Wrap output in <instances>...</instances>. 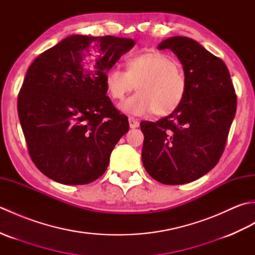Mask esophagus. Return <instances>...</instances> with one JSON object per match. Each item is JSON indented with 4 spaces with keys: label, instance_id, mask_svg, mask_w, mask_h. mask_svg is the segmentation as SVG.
I'll list each match as a JSON object with an SVG mask.
<instances>
[{
    "label": "esophagus",
    "instance_id": "obj_1",
    "mask_svg": "<svg viewBox=\"0 0 255 255\" xmlns=\"http://www.w3.org/2000/svg\"><path fill=\"white\" fill-rule=\"evenodd\" d=\"M128 122H129V127H130V128L133 129V128H138V127H139V122L137 121L136 118L129 117Z\"/></svg>",
    "mask_w": 255,
    "mask_h": 255
}]
</instances>
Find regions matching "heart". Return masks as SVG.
<instances>
[{
  "mask_svg": "<svg viewBox=\"0 0 255 255\" xmlns=\"http://www.w3.org/2000/svg\"><path fill=\"white\" fill-rule=\"evenodd\" d=\"M138 93L119 108L132 116L169 115L182 104L187 83L174 59L160 51L136 55L127 60V71L112 67L105 74V85L113 100L122 101L136 88Z\"/></svg>",
  "mask_w": 255,
  "mask_h": 255,
  "instance_id": "1",
  "label": "heart"
}]
</instances>
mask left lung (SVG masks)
<instances>
[{
    "label": "left lung",
    "mask_w": 255,
    "mask_h": 255,
    "mask_svg": "<svg viewBox=\"0 0 255 255\" xmlns=\"http://www.w3.org/2000/svg\"><path fill=\"white\" fill-rule=\"evenodd\" d=\"M182 63L187 90L182 104L156 123L141 122V159L155 181L180 185L198 180L218 163L237 110L228 68L221 59L188 37L158 45Z\"/></svg>",
    "instance_id": "obj_1"
}]
</instances>
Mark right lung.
<instances>
[{
    "instance_id": "right-lung-1",
    "label": "right lung",
    "mask_w": 255,
    "mask_h": 255,
    "mask_svg": "<svg viewBox=\"0 0 255 255\" xmlns=\"http://www.w3.org/2000/svg\"><path fill=\"white\" fill-rule=\"evenodd\" d=\"M134 44L71 35L30 64L17 111L30 158L42 174L83 185L106 171L129 124L106 96L105 74Z\"/></svg>"
}]
</instances>
